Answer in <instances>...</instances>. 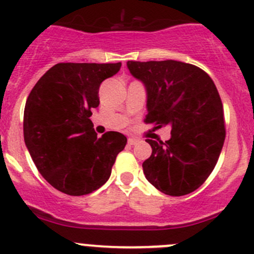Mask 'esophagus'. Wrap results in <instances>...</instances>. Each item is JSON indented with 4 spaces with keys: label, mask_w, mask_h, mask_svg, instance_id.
Instances as JSON below:
<instances>
[{
    "label": "esophagus",
    "mask_w": 254,
    "mask_h": 254,
    "mask_svg": "<svg viewBox=\"0 0 254 254\" xmlns=\"http://www.w3.org/2000/svg\"><path fill=\"white\" fill-rule=\"evenodd\" d=\"M137 142H139V140L134 139V137H130V139H127V143H129V145H136Z\"/></svg>",
    "instance_id": "esophagus-1"
}]
</instances>
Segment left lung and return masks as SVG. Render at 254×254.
I'll list each match as a JSON object with an SVG mask.
<instances>
[{"instance_id": "left-lung-1", "label": "left lung", "mask_w": 254, "mask_h": 254, "mask_svg": "<svg viewBox=\"0 0 254 254\" xmlns=\"http://www.w3.org/2000/svg\"><path fill=\"white\" fill-rule=\"evenodd\" d=\"M127 68L145 84L147 114L155 127L170 125L166 142L152 147L143 175L167 195L198 189L214 170L225 141L224 108L214 81L205 71L182 61H127Z\"/></svg>"}]
</instances>
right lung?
<instances>
[{
  "mask_svg": "<svg viewBox=\"0 0 254 254\" xmlns=\"http://www.w3.org/2000/svg\"><path fill=\"white\" fill-rule=\"evenodd\" d=\"M117 64L61 63L48 70L28 96L24 142L40 175L58 190L86 195L109 179L127 137H97L89 117L99 106V86L120 70Z\"/></svg>",
  "mask_w": 254,
  "mask_h": 254,
  "instance_id": "add662e5",
  "label": "right lung"
}]
</instances>
